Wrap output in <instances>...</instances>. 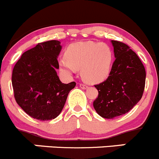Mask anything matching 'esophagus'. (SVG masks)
I'll use <instances>...</instances> for the list:
<instances>
[{"label":"esophagus","mask_w":159,"mask_h":159,"mask_svg":"<svg viewBox=\"0 0 159 159\" xmlns=\"http://www.w3.org/2000/svg\"><path fill=\"white\" fill-rule=\"evenodd\" d=\"M80 88L82 89H86L88 87H87V85H85L84 84H80Z\"/></svg>","instance_id":"34e87169"}]
</instances>
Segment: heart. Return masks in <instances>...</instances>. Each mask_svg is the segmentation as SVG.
Masks as SVG:
<instances>
[{"mask_svg": "<svg viewBox=\"0 0 159 159\" xmlns=\"http://www.w3.org/2000/svg\"><path fill=\"white\" fill-rule=\"evenodd\" d=\"M65 57L59 61L62 71L71 75L76 69H81L84 81L96 84L109 77L113 55L107 44L86 41L70 44L65 51Z\"/></svg>", "mask_w": 159, "mask_h": 159, "instance_id": "obj_1", "label": "heart"}]
</instances>
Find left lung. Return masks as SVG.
Returning a JSON list of instances; mask_svg holds the SVG:
<instances>
[{"instance_id": "8db88e82", "label": "left lung", "mask_w": 159, "mask_h": 159, "mask_svg": "<svg viewBox=\"0 0 159 159\" xmlns=\"http://www.w3.org/2000/svg\"><path fill=\"white\" fill-rule=\"evenodd\" d=\"M116 60L107 79L95 87L98 91L94 109L100 116L113 119L127 113L141 100L146 72L138 55L125 43L111 40Z\"/></svg>"}]
</instances>
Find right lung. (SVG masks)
<instances>
[{
    "instance_id": "1",
    "label": "right lung",
    "mask_w": 159,
    "mask_h": 159,
    "mask_svg": "<svg viewBox=\"0 0 159 159\" xmlns=\"http://www.w3.org/2000/svg\"><path fill=\"white\" fill-rule=\"evenodd\" d=\"M61 42L50 40L27 50L15 65L12 86L18 106L31 117L50 120L59 116L75 81L64 84L58 77Z\"/></svg>"
}]
</instances>
